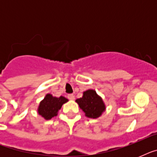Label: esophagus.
I'll return each mask as SVG.
<instances>
[{
	"label": "esophagus",
	"mask_w": 157,
	"mask_h": 157,
	"mask_svg": "<svg viewBox=\"0 0 157 157\" xmlns=\"http://www.w3.org/2000/svg\"><path fill=\"white\" fill-rule=\"evenodd\" d=\"M67 98L70 100H73V99H75V95H74L73 94H69L68 95H67Z\"/></svg>",
	"instance_id": "obj_1"
}]
</instances>
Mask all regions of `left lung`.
Listing matches in <instances>:
<instances>
[{"mask_svg":"<svg viewBox=\"0 0 157 157\" xmlns=\"http://www.w3.org/2000/svg\"><path fill=\"white\" fill-rule=\"evenodd\" d=\"M76 102L87 117L98 118L105 111V105L101 97L95 90H89L83 93L82 98H77Z\"/></svg>","mask_w":157,"mask_h":157,"instance_id":"left-lung-1","label":"left lung"}]
</instances>
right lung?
<instances>
[{
	"instance_id": "1",
	"label": "right lung",
	"mask_w": 157,
	"mask_h": 157,
	"mask_svg": "<svg viewBox=\"0 0 157 157\" xmlns=\"http://www.w3.org/2000/svg\"><path fill=\"white\" fill-rule=\"evenodd\" d=\"M67 101L68 100L63 96L56 98L48 94L40 103L38 107V113L45 120H50L56 116L59 110L62 107V105Z\"/></svg>"
}]
</instances>
